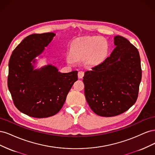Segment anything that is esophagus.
<instances>
[{"mask_svg": "<svg viewBox=\"0 0 155 155\" xmlns=\"http://www.w3.org/2000/svg\"><path fill=\"white\" fill-rule=\"evenodd\" d=\"M84 72H83V71H79V72H78V78H79V79H81V78H83V76H84Z\"/></svg>", "mask_w": 155, "mask_h": 155, "instance_id": "1", "label": "esophagus"}]
</instances>
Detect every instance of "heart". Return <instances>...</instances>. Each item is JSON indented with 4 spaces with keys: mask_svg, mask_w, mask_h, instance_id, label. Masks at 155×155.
Instances as JSON below:
<instances>
[{
    "mask_svg": "<svg viewBox=\"0 0 155 155\" xmlns=\"http://www.w3.org/2000/svg\"><path fill=\"white\" fill-rule=\"evenodd\" d=\"M108 50V45L104 39L99 37H82L72 43L67 60L72 63L74 60L85 59L88 66H96L104 61Z\"/></svg>",
    "mask_w": 155,
    "mask_h": 155,
    "instance_id": "heart-1",
    "label": "heart"
}]
</instances>
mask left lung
<instances>
[{"instance_id":"left-lung-1","label":"left lung","mask_w":155,"mask_h":155,"mask_svg":"<svg viewBox=\"0 0 155 155\" xmlns=\"http://www.w3.org/2000/svg\"><path fill=\"white\" fill-rule=\"evenodd\" d=\"M104 62L85 72L83 83L88 105L96 114L112 117L132 107L138 96L142 68L138 49L124 37Z\"/></svg>"}]
</instances>
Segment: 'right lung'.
<instances>
[{"label":"right lung","mask_w":155,"mask_h":155,"mask_svg":"<svg viewBox=\"0 0 155 155\" xmlns=\"http://www.w3.org/2000/svg\"><path fill=\"white\" fill-rule=\"evenodd\" d=\"M54 33L30 35L13 51L9 61L8 87L13 104L22 113L34 118H48L61 109L78 71L61 73L47 65L34 70L37 56L55 36Z\"/></svg>","instance_id":"add662e5"}]
</instances>
